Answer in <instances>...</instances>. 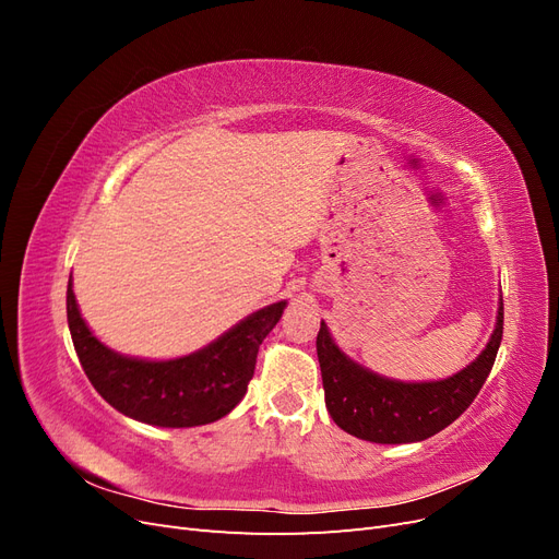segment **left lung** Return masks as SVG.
<instances>
[{
	"instance_id": "obj_1",
	"label": "left lung",
	"mask_w": 559,
	"mask_h": 559,
	"mask_svg": "<svg viewBox=\"0 0 559 559\" xmlns=\"http://www.w3.org/2000/svg\"><path fill=\"white\" fill-rule=\"evenodd\" d=\"M503 333V302L497 326L480 357L452 378L436 382H399L354 364L333 343L321 321L317 357L324 382L326 411L343 431L370 443H417L443 431L478 396L495 366Z\"/></svg>"
}]
</instances>
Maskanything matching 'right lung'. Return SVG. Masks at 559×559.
<instances>
[{
  "label": "right lung",
  "instance_id": "right-lung-1",
  "mask_svg": "<svg viewBox=\"0 0 559 559\" xmlns=\"http://www.w3.org/2000/svg\"><path fill=\"white\" fill-rule=\"evenodd\" d=\"M286 300L249 314L189 357L146 361L123 357L93 335L67 284V324L91 384L118 413L154 427H198L222 419L247 394L263 337L275 329Z\"/></svg>",
  "mask_w": 559,
  "mask_h": 559
}]
</instances>
